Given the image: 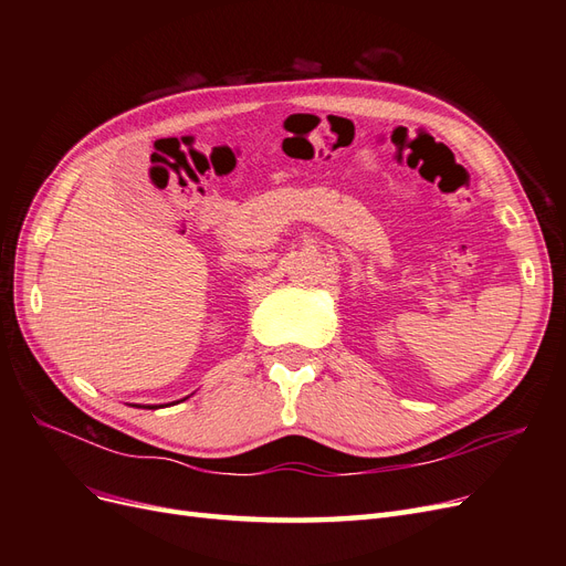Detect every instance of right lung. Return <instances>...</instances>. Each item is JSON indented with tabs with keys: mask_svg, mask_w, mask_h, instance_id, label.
Instances as JSON below:
<instances>
[{
	"mask_svg": "<svg viewBox=\"0 0 566 566\" xmlns=\"http://www.w3.org/2000/svg\"><path fill=\"white\" fill-rule=\"evenodd\" d=\"M186 399H188V397H186ZM148 408H150V406H148ZM153 408H156V406H153Z\"/></svg>",
	"mask_w": 566,
	"mask_h": 566,
	"instance_id": "add662e5",
	"label": "right lung"
}]
</instances>
